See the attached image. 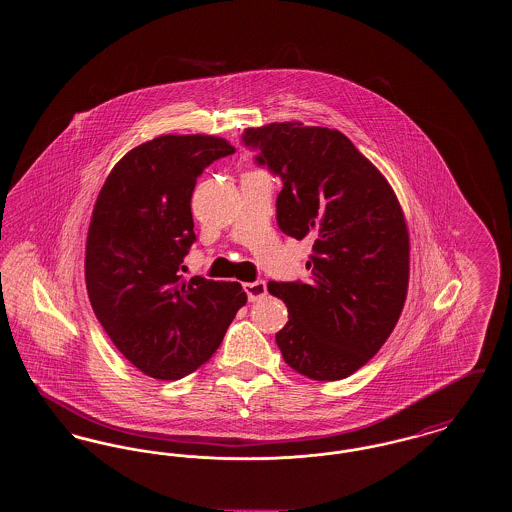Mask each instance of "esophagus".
<instances>
[{
    "mask_svg": "<svg viewBox=\"0 0 512 512\" xmlns=\"http://www.w3.org/2000/svg\"><path fill=\"white\" fill-rule=\"evenodd\" d=\"M244 290L245 293H247V299H249V301H259V299L267 297V284H265L263 280L245 284Z\"/></svg>",
    "mask_w": 512,
    "mask_h": 512,
    "instance_id": "esophagus-1",
    "label": "esophagus"
}]
</instances>
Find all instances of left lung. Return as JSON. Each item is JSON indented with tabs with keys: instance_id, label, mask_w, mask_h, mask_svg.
Segmentation results:
<instances>
[{
	"instance_id": "left-lung-1",
	"label": "left lung",
	"mask_w": 512,
	"mask_h": 512,
	"mask_svg": "<svg viewBox=\"0 0 512 512\" xmlns=\"http://www.w3.org/2000/svg\"><path fill=\"white\" fill-rule=\"evenodd\" d=\"M242 138L284 182L280 230L313 240L307 282H268L288 307L276 334L282 357L311 380L347 378L390 338L407 299L409 230L397 195L340 130L272 122Z\"/></svg>"
}]
</instances>
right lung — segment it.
Wrapping results in <instances>:
<instances>
[{
  "label": "right lung",
  "mask_w": 512,
  "mask_h": 512,
  "mask_svg": "<svg viewBox=\"0 0 512 512\" xmlns=\"http://www.w3.org/2000/svg\"><path fill=\"white\" fill-rule=\"evenodd\" d=\"M236 149L205 134H167L130 149L109 172L86 240V290L122 355L157 380L205 365L247 301L238 282L178 272L195 242L197 176Z\"/></svg>",
  "instance_id": "obj_1"
}]
</instances>
